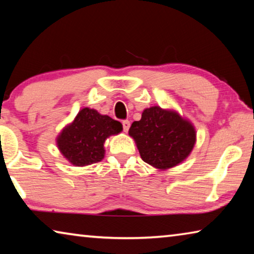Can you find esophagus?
Returning <instances> with one entry per match:
<instances>
[{
  "label": "esophagus",
  "instance_id": "esophagus-1",
  "mask_svg": "<svg viewBox=\"0 0 254 254\" xmlns=\"http://www.w3.org/2000/svg\"><path fill=\"white\" fill-rule=\"evenodd\" d=\"M130 121H127V120H124L122 121V126H123V131L124 132H127L128 128H130Z\"/></svg>",
  "mask_w": 254,
  "mask_h": 254
}]
</instances>
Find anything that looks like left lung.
Here are the masks:
<instances>
[{"label": "left lung", "instance_id": "1", "mask_svg": "<svg viewBox=\"0 0 254 254\" xmlns=\"http://www.w3.org/2000/svg\"><path fill=\"white\" fill-rule=\"evenodd\" d=\"M144 162L168 169L188 157L196 141L195 128L176 112L159 106L143 111L128 130Z\"/></svg>", "mask_w": 254, "mask_h": 254}]
</instances>
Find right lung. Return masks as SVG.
Wrapping results in <instances>:
<instances>
[{"mask_svg":"<svg viewBox=\"0 0 254 254\" xmlns=\"http://www.w3.org/2000/svg\"><path fill=\"white\" fill-rule=\"evenodd\" d=\"M122 131V124L107 115L85 107L70 126L60 133L57 144L65 158L75 166H87L104 158V141L107 136Z\"/></svg>","mask_w":254,"mask_h":254,"instance_id":"right-lung-1","label":"right lung"}]
</instances>
